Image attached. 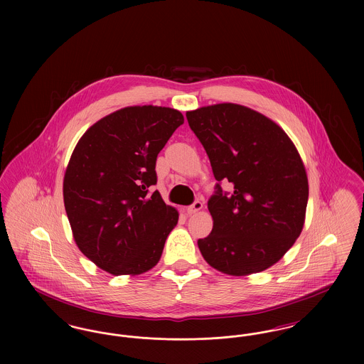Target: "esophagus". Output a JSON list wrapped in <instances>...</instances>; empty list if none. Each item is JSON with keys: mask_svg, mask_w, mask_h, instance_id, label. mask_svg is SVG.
<instances>
[{"mask_svg": "<svg viewBox=\"0 0 364 364\" xmlns=\"http://www.w3.org/2000/svg\"><path fill=\"white\" fill-rule=\"evenodd\" d=\"M202 208H203V203L199 202V200H196V202H193V205H191V206L186 208V213L192 215V214H196L198 211H200Z\"/></svg>", "mask_w": 364, "mask_h": 364, "instance_id": "1", "label": "esophagus"}]
</instances>
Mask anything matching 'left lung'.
<instances>
[{
	"mask_svg": "<svg viewBox=\"0 0 364 364\" xmlns=\"http://www.w3.org/2000/svg\"><path fill=\"white\" fill-rule=\"evenodd\" d=\"M218 184L208 199L213 230L198 247L229 276L259 273L281 259L300 236L309 178L294 141L269 117L247 106L217 104L187 112ZM232 184L224 193L219 183Z\"/></svg>",
	"mask_w": 364,
	"mask_h": 364,
	"instance_id": "left-lung-1",
	"label": "left lung"
}]
</instances>
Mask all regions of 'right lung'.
<instances>
[{
	"mask_svg": "<svg viewBox=\"0 0 364 364\" xmlns=\"http://www.w3.org/2000/svg\"><path fill=\"white\" fill-rule=\"evenodd\" d=\"M183 114L164 106H128L91 125L70 156L63 184L79 250L113 276H136L162 255L178 213L156 186V156Z\"/></svg>",
	"mask_w": 364,
	"mask_h": 364,
	"instance_id": "obj_1",
	"label": "right lung"
}]
</instances>
